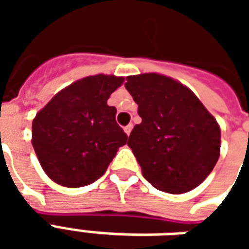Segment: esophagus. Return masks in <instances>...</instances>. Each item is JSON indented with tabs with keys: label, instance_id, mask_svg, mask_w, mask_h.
Wrapping results in <instances>:
<instances>
[{
	"label": "esophagus",
	"instance_id": "1",
	"mask_svg": "<svg viewBox=\"0 0 249 249\" xmlns=\"http://www.w3.org/2000/svg\"><path fill=\"white\" fill-rule=\"evenodd\" d=\"M132 128H133V125H132V124L126 125V126H125V128H124L125 133H126V135H128V136L130 135V132H132Z\"/></svg>",
	"mask_w": 249,
	"mask_h": 249
}]
</instances>
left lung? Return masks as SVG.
<instances>
[{
    "mask_svg": "<svg viewBox=\"0 0 249 249\" xmlns=\"http://www.w3.org/2000/svg\"><path fill=\"white\" fill-rule=\"evenodd\" d=\"M126 81L142 120L128 140L142 176L162 192L192 191L219 160L217 121L189 88L171 77L142 73Z\"/></svg>",
    "mask_w": 249,
    "mask_h": 249,
    "instance_id": "left-lung-1",
    "label": "left lung"
}]
</instances>
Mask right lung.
Returning <instances> with one entry per match:
<instances>
[{"label":"right lung","mask_w":249,"mask_h":249,"mask_svg":"<svg viewBox=\"0 0 249 249\" xmlns=\"http://www.w3.org/2000/svg\"><path fill=\"white\" fill-rule=\"evenodd\" d=\"M124 77H84L57 93L32 125V144L44 172L54 183L85 187L103 176L128 136L116 123L110 94Z\"/></svg>","instance_id":"1"}]
</instances>
